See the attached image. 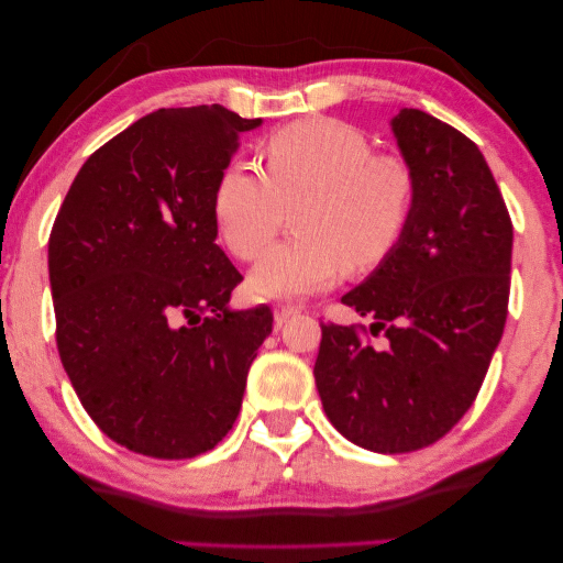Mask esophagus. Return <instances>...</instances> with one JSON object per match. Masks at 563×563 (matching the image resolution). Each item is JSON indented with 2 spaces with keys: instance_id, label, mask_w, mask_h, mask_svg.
<instances>
[{
  "instance_id": "esophagus-1",
  "label": "esophagus",
  "mask_w": 563,
  "mask_h": 563,
  "mask_svg": "<svg viewBox=\"0 0 563 563\" xmlns=\"http://www.w3.org/2000/svg\"><path fill=\"white\" fill-rule=\"evenodd\" d=\"M294 314H299V307H291V303H279V307L274 309V321L276 324H284V321Z\"/></svg>"
}]
</instances>
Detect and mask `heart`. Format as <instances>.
<instances>
[{
	"instance_id": "b5f03b06",
	"label": "heart",
	"mask_w": 563,
	"mask_h": 563,
	"mask_svg": "<svg viewBox=\"0 0 563 563\" xmlns=\"http://www.w3.org/2000/svg\"><path fill=\"white\" fill-rule=\"evenodd\" d=\"M264 174L244 162L219 172L211 209L229 252L254 262L294 211V236L249 274L254 297H303L334 287L349 266L368 272L401 244L417 209V174L399 154L374 152L362 129L314 117L262 144Z\"/></svg>"
}]
</instances>
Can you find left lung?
<instances>
[{"instance_id":"1","label":"left lung","mask_w":563,"mask_h":563,"mask_svg":"<svg viewBox=\"0 0 563 563\" xmlns=\"http://www.w3.org/2000/svg\"><path fill=\"white\" fill-rule=\"evenodd\" d=\"M417 174L401 244L342 301L366 327L321 324L314 364L329 421L352 444L407 454L434 444L472 407L501 342L514 227L478 146L421 109L391 119Z\"/></svg>"}]
</instances>
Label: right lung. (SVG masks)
I'll return each instance as SVG.
<instances>
[{
	"label": "right lung",
	"instance_id": "1",
	"mask_svg": "<svg viewBox=\"0 0 563 563\" xmlns=\"http://www.w3.org/2000/svg\"><path fill=\"white\" fill-rule=\"evenodd\" d=\"M221 104L156 109L81 164L49 234L57 349L81 407L136 454L191 459L242 409L272 309L232 311L242 274L211 195L239 134Z\"/></svg>",
	"mask_w": 563,
	"mask_h": 563
}]
</instances>
